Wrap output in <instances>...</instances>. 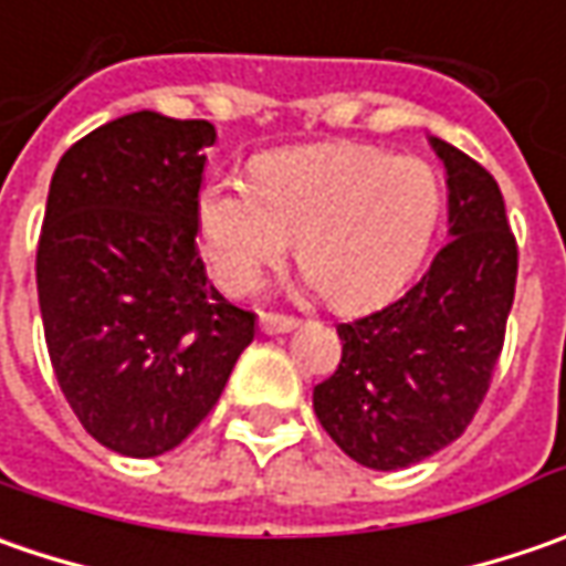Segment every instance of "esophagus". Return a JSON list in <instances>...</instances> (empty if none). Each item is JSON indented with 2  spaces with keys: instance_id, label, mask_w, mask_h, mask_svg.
I'll return each instance as SVG.
<instances>
[{
  "instance_id": "34e87169",
  "label": "esophagus",
  "mask_w": 566,
  "mask_h": 566,
  "mask_svg": "<svg viewBox=\"0 0 566 566\" xmlns=\"http://www.w3.org/2000/svg\"><path fill=\"white\" fill-rule=\"evenodd\" d=\"M258 324H261V334H286V331H295V327H298V317L264 312Z\"/></svg>"
}]
</instances>
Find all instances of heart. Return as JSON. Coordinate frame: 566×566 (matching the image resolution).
Instances as JSON below:
<instances>
[{
    "label": "heart",
    "mask_w": 566,
    "mask_h": 566,
    "mask_svg": "<svg viewBox=\"0 0 566 566\" xmlns=\"http://www.w3.org/2000/svg\"><path fill=\"white\" fill-rule=\"evenodd\" d=\"M444 210L441 172L371 144H312L258 157L249 188L210 182L198 198V239L217 283L249 293L290 242L334 308L397 293L422 264Z\"/></svg>",
    "instance_id": "b5f03b06"
}]
</instances>
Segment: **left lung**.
I'll return each instance as SVG.
<instances>
[{
    "label": "left lung",
    "instance_id": "left-lung-1",
    "mask_svg": "<svg viewBox=\"0 0 566 566\" xmlns=\"http://www.w3.org/2000/svg\"><path fill=\"white\" fill-rule=\"evenodd\" d=\"M447 166L450 242L416 286L371 315L339 324L337 371L315 387V416L368 469H402L457 441L497 368L516 290V235L501 188L453 144Z\"/></svg>",
    "mask_w": 566,
    "mask_h": 566
}]
</instances>
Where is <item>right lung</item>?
Here are the masks:
<instances>
[{
  "label": "right lung",
  "instance_id": "add662e5",
  "mask_svg": "<svg viewBox=\"0 0 566 566\" xmlns=\"http://www.w3.org/2000/svg\"><path fill=\"white\" fill-rule=\"evenodd\" d=\"M205 119L132 113L55 166L36 245L46 349L91 438L160 457L205 422L254 315L210 286L198 258Z\"/></svg>",
  "mask_w": 566,
  "mask_h": 566
}]
</instances>
